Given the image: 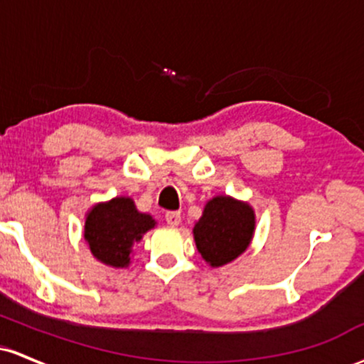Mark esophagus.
Segmentation results:
<instances>
[{
    "label": "esophagus",
    "instance_id": "esophagus-1",
    "mask_svg": "<svg viewBox=\"0 0 364 364\" xmlns=\"http://www.w3.org/2000/svg\"><path fill=\"white\" fill-rule=\"evenodd\" d=\"M166 223L173 225V228H176V225L181 224V214H179V212H168V214H166Z\"/></svg>",
    "mask_w": 364,
    "mask_h": 364
}]
</instances>
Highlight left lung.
I'll return each instance as SVG.
<instances>
[{"instance_id": "obj_1", "label": "left lung", "mask_w": 364, "mask_h": 364, "mask_svg": "<svg viewBox=\"0 0 364 364\" xmlns=\"http://www.w3.org/2000/svg\"><path fill=\"white\" fill-rule=\"evenodd\" d=\"M255 232L250 203L232 196H214L196 220L193 236L198 253L210 267H223L246 252Z\"/></svg>"}]
</instances>
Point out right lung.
<instances>
[{
	"instance_id": "obj_1",
	"label": "right lung",
	"mask_w": 364,
	"mask_h": 364,
	"mask_svg": "<svg viewBox=\"0 0 364 364\" xmlns=\"http://www.w3.org/2000/svg\"><path fill=\"white\" fill-rule=\"evenodd\" d=\"M156 225L152 215L136 210L129 196H116L94 205L85 217L83 237L99 262L114 269L129 265L133 245Z\"/></svg>"
}]
</instances>
